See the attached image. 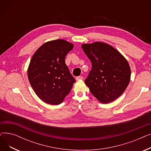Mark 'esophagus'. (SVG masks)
Returning a JSON list of instances; mask_svg holds the SVG:
<instances>
[{
	"label": "esophagus",
	"instance_id": "34e87169",
	"mask_svg": "<svg viewBox=\"0 0 151 151\" xmlns=\"http://www.w3.org/2000/svg\"><path fill=\"white\" fill-rule=\"evenodd\" d=\"M76 80H83V77L81 76H77V77L76 78Z\"/></svg>",
	"mask_w": 151,
	"mask_h": 151
}]
</instances>
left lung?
Here are the masks:
<instances>
[{"label":"left lung","instance_id":"obj_1","mask_svg":"<svg viewBox=\"0 0 151 151\" xmlns=\"http://www.w3.org/2000/svg\"><path fill=\"white\" fill-rule=\"evenodd\" d=\"M81 46L92 63L85 84L102 104L114 101L121 96L130 82L131 70L128 62L107 43L97 42Z\"/></svg>","mask_w":151,"mask_h":151}]
</instances>
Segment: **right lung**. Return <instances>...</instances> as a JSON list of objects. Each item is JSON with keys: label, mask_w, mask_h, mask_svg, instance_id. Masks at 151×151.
I'll return each mask as SVG.
<instances>
[{"label": "right lung", "mask_w": 151, "mask_h": 151, "mask_svg": "<svg viewBox=\"0 0 151 151\" xmlns=\"http://www.w3.org/2000/svg\"><path fill=\"white\" fill-rule=\"evenodd\" d=\"M73 46L64 40L47 42L31 59L27 70L29 81L37 96L46 104H61L76 81L65 62Z\"/></svg>", "instance_id": "right-lung-1"}]
</instances>
